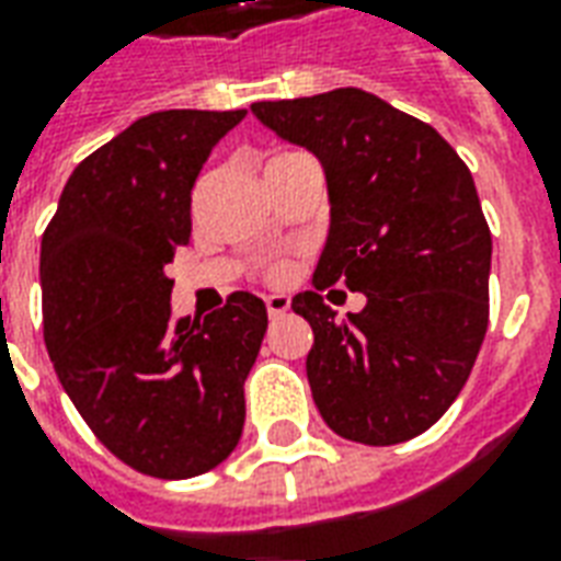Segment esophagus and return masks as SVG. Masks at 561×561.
Instances as JSON below:
<instances>
[{
    "label": "esophagus",
    "mask_w": 561,
    "mask_h": 561,
    "mask_svg": "<svg viewBox=\"0 0 561 561\" xmlns=\"http://www.w3.org/2000/svg\"><path fill=\"white\" fill-rule=\"evenodd\" d=\"M264 304H267L270 318H279V316H285L288 309H291V300H288V297H282V294H273V297H267Z\"/></svg>",
    "instance_id": "esophagus-1"
}]
</instances>
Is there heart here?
<instances>
[{
    "label": "heart",
    "mask_w": 561,
    "mask_h": 561,
    "mask_svg": "<svg viewBox=\"0 0 561 561\" xmlns=\"http://www.w3.org/2000/svg\"><path fill=\"white\" fill-rule=\"evenodd\" d=\"M288 156H294V152H279V156H273V159H270L267 164H273V161L288 159ZM288 273H291V267H288V264H276V267H270V279L282 282V279H285V276H288Z\"/></svg>",
    "instance_id": "heart-1"
}]
</instances>
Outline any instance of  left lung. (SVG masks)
Returning <instances> with one entry per match:
<instances>
[{"instance_id": "left-lung-1", "label": "left lung", "mask_w": 561, "mask_h": 561, "mask_svg": "<svg viewBox=\"0 0 561 561\" xmlns=\"http://www.w3.org/2000/svg\"><path fill=\"white\" fill-rule=\"evenodd\" d=\"M252 114L328 176L316 291L291 300L316 336L306 376L318 412L360 445L426 433L469 381L490 321L493 237L471 171L433 126L354 87ZM336 280L367 294L345 322L320 297Z\"/></svg>"}]
</instances>
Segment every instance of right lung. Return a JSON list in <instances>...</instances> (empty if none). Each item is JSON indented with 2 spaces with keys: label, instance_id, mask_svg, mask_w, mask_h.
Listing matches in <instances>:
<instances>
[{
  "label": "right lung",
  "instance_id": "add662e5",
  "mask_svg": "<svg viewBox=\"0 0 561 561\" xmlns=\"http://www.w3.org/2000/svg\"><path fill=\"white\" fill-rule=\"evenodd\" d=\"M245 111H159L68 176L42 237L44 342L95 438L140 474L183 481L228 459L267 306L233 291L171 318L164 267L192 237V188Z\"/></svg>",
  "mask_w": 561,
  "mask_h": 561
}]
</instances>
